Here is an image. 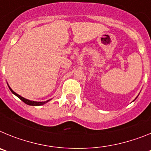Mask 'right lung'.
Here are the masks:
<instances>
[{
  "instance_id": "add662e5",
  "label": "right lung",
  "mask_w": 151,
  "mask_h": 151,
  "mask_svg": "<svg viewBox=\"0 0 151 151\" xmlns=\"http://www.w3.org/2000/svg\"><path fill=\"white\" fill-rule=\"evenodd\" d=\"M9 88H10V90L11 91V92L13 93V94H15L16 96H17V97L19 98V99L21 100L22 101H23L25 104H26L28 105H31V106H41V105H43L45 104V103H47L48 101H44V102H37V101H29V100H27L26 99V98H24V97H21L20 95H19V94H17L16 92L13 91V90H12L11 88H10V87H9Z\"/></svg>"
}]
</instances>
